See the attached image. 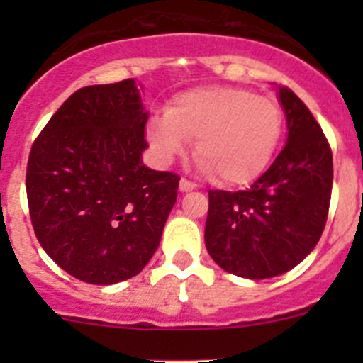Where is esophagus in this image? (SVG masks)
<instances>
[{"mask_svg": "<svg viewBox=\"0 0 363 363\" xmlns=\"http://www.w3.org/2000/svg\"><path fill=\"white\" fill-rule=\"evenodd\" d=\"M179 189H181L182 193H188V191H193V189H196V184L189 182L188 179H181V182H179Z\"/></svg>", "mask_w": 363, "mask_h": 363, "instance_id": "1", "label": "esophagus"}]
</instances>
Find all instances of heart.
I'll return each mask as SVG.
<instances>
[{"mask_svg": "<svg viewBox=\"0 0 363 363\" xmlns=\"http://www.w3.org/2000/svg\"><path fill=\"white\" fill-rule=\"evenodd\" d=\"M283 111L250 89L207 86L179 93L164 116L149 119L145 135L161 163H170L195 140L202 170L223 186H246L272 161L283 135Z\"/></svg>", "mask_w": 363, "mask_h": 363, "instance_id": "obj_1", "label": "heart"}]
</instances>
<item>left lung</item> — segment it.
Here are the masks:
<instances>
[{"mask_svg": "<svg viewBox=\"0 0 363 363\" xmlns=\"http://www.w3.org/2000/svg\"><path fill=\"white\" fill-rule=\"evenodd\" d=\"M286 145L246 191H208L205 247L230 274L267 279L316 247L332 195V151L320 124L288 87H277Z\"/></svg>", "mask_w": 363, "mask_h": 363, "instance_id": "left-lung-1", "label": "left lung"}]
</instances>
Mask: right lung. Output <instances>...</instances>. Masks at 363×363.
<instances>
[{
	"instance_id": "add662e5",
	"label": "right lung",
	"mask_w": 363,
	"mask_h": 363,
	"mask_svg": "<svg viewBox=\"0 0 363 363\" xmlns=\"http://www.w3.org/2000/svg\"><path fill=\"white\" fill-rule=\"evenodd\" d=\"M149 113L133 79L75 91L29 152V216L69 276L116 284L142 272L177 200L179 175L145 167Z\"/></svg>"
}]
</instances>
